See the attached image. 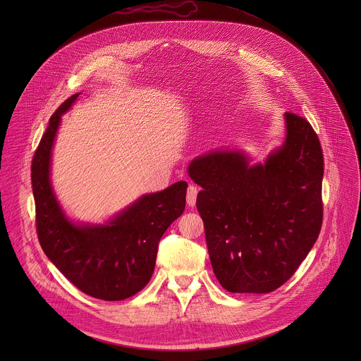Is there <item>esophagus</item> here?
Here are the masks:
<instances>
[{"label":"esophagus","instance_id":"1","mask_svg":"<svg viewBox=\"0 0 361 361\" xmlns=\"http://www.w3.org/2000/svg\"><path fill=\"white\" fill-rule=\"evenodd\" d=\"M197 187L190 184L187 188V204L190 207H195L196 206V199H197Z\"/></svg>","mask_w":361,"mask_h":361}]
</instances>
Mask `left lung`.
Returning <instances> with one entry per match:
<instances>
[{
    "mask_svg": "<svg viewBox=\"0 0 361 361\" xmlns=\"http://www.w3.org/2000/svg\"><path fill=\"white\" fill-rule=\"evenodd\" d=\"M286 139L264 162L240 149H215L187 168L202 187L214 274L230 293L267 294L287 282L316 243L324 207V155L310 123L286 112Z\"/></svg>",
    "mask_w": 361,
    "mask_h": 361,
    "instance_id": "1",
    "label": "left lung"
}]
</instances>
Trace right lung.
Wrapping results in <instances>:
<instances>
[{"mask_svg":"<svg viewBox=\"0 0 361 361\" xmlns=\"http://www.w3.org/2000/svg\"><path fill=\"white\" fill-rule=\"evenodd\" d=\"M80 93L73 94L49 118L32 161L36 231L47 257L85 294L118 301L146 287L155 269L158 244L185 207L187 183L149 193L104 224L71 221L51 184V157L63 114Z\"/></svg>","mask_w":361,"mask_h":361,"instance_id":"add662e5","label":"right lung"}]
</instances>
